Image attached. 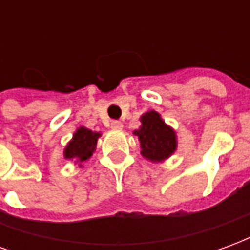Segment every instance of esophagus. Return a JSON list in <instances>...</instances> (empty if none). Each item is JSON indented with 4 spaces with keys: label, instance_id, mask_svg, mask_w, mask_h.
<instances>
[{
    "label": "esophagus",
    "instance_id": "obj_1",
    "mask_svg": "<svg viewBox=\"0 0 250 250\" xmlns=\"http://www.w3.org/2000/svg\"><path fill=\"white\" fill-rule=\"evenodd\" d=\"M111 128H112V130H122V128H123V123L119 122V120H114V122L111 123Z\"/></svg>",
    "mask_w": 250,
    "mask_h": 250
}]
</instances>
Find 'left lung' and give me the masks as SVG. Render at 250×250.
<instances>
[{
	"label": "left lung",
	"mask_w": 250,
	"mask_h": 250,
	"mask_svg": "<svg viewBox=\"0 0 250 250\" xmlns=\"http://www.w3.org/2000/svg\"><path fill=\"white\" fill-rule=\"evenodd\" d=\"M132 134L139 139L142 157L152 163L165 162L178 148L175 130L154 109L142 115L141 127Z\"/></svg>",
	"instance_id": "8db88e82"
}]
</instances>
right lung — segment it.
<instances>
[{"label": "right lung", "mask_w": 250, "mask_h": 250, "mask_svg": "<svg viewBox=\"0 0 250 250\" xmlns=\"http://www.w3.org/2000/svg\"><path fill=\"white\" fill-rule=\"evenodd\" d=\"M100 136L102 134L98 131L88 130L87 127L80 125L73 132L72 139L68 142V145L64 148V158L73 161L76 165H79V167H83V163L87 162L93 155Z\"/></svg>", "instance_id": "obj_1"}]
</instances>
